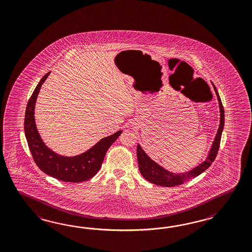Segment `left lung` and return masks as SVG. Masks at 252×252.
Returning <instances> with one entry per match:
<instances>
[{"instance_id":"obj_1","label":"left lung","mask_w":252,"mask_h":252,"mask_svg":"<svg viewBox=\"0 0 252 252\" xmlns=\"http://www.w3.org/2000/svg\"><path fill=\"white\" fill-rule=\"evenodd\" d=\"M213 88L215 90L217 98L219 100L220 105V126L217 131L215 139L212 142L211 150L208 153V156L203 162L199 164L193 169L183 173H174L164 169L162 166L158 165L153 159L150 158L147 155L146 152L143 151L140 144L137 145V158L139 163V170L141 175L144 179H146L148 182H152L153 184H156L162 187H174L181 185L184 182H188L195 177L201 174L203 171L207 170L211 163L214 161L216 158L217 153L220 148L221 134H222L223 128H224V109H223L222 102L220 98L219 93L217 91L215 85L212 83Z\"/></svg>"}]
</instances>
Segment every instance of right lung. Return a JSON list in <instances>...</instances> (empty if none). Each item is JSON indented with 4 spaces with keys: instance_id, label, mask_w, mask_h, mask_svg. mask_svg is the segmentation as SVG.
I'll list each match as a JSON object with an SVG mask.
<instances>
[{
    "instance_id": "right-lung-1",
    "label": "right lung",
    "mask_w": 252,
    "mask_h": 252,
    "mask_svg": "<svg viewBox=\"0 0 252 252\" xmlns=\"http://www.w3.org/2000/svg\"><path fill=\"white\" fill-rule=\"evenodd\" d=\"M51 72L41 78L27 103L24 118V132L30 151L37 166L47 175L59 181L82 182L88 181L100 170L106 152L117 140L123 130L101 139L95 145L80 155L67 157L53 152L45 145L37 129L34 119L36 100L41 85Z\"/></svg>"
}]
</instances>
